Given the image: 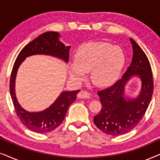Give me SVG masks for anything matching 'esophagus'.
<instances>
[{"label": "esophagus", "mask_w": 160, "mask_h": 160, "mask_svg": "<svg viewBox=\"0 0 160 160\" xmlns=\"http://www.w3.org/2000/svg\"><path fill=\"white\" fill-rule=\"evenodd\" d=\"M77 96L78 98H89L90 97V95H89V94L86 91L81 90L78 93Z\"/></svg>", "instance_id": "1"}]
</instances>
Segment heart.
Instances as JSON below:
<instances>
[{
  "mask_svg": "<svg viewBox=\"0 0 160 160\" xmlns=\"http://www.w3.org/2000/svg\"><path fill=\"white\" fill-rule=\"evenodd\" d=\"M125 57L122 49L103 42L84 43L78 48L75 60L70 64V74L76 81L90 71V79L98 87L112 84L119 76Z\"/></svg>",
  "mask_w": 160,
  "mask_h": 160,
  "instance_id": "heart-1",
  "label": "heart"
}]
</instances>
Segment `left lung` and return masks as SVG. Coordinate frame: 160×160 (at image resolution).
<instances>
[{
  "mask_svg": "<svg viewBox=\"0 0 160 160\" xmlns=\"http://www.w3.org/2000/svg\"><path fill=\"white\" fill-rule=\"evenodd\" d=\"M130 41L133 57L128 70L112 86L98 92L102 108L94 117V123L102 132L113 136L125 134L139 124L147 110L154 90L152 68L147 56L132 38ZM135 75L141 78V92L137 98L127 101L123 96L124 86Z\"/></svg>",
  "mask_w": 160,
  "mask_h": 160,
  "instance_id": "8db88e82",
  "label": "left lung"
}]
</instances>
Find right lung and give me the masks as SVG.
<instances>
[{
	"label": "right lung",
	"mask_w": 160,
	"mask_h": 160,
	"mask_svg": "<svg viewBox=\"0 0 160 160\" xmlns=\"http://www.w3.org/2000/svg\"><path fill=\"white\" fill-rule=\"evenodd\" d=\"M70 48L71 47H65L59 41L58 32H47L26 45L15 60L11 73L10 95L17 117L22 123L32 132L46 133L58 128L62 122L68 107L75 101L76 95L80 90L63 92L49 108L41 112H28L19 106L15 95V78L18 68L27 57L37 54L58 57L67 62L69 58Z\"/></svg>",
	"instance_id": "obj_1"
}]
</instances>
